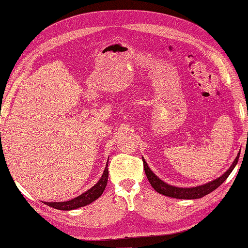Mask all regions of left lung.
Listing matches in <instances>:
<instances>
[{
	"instance_id": "1",
	"label": "left lung",
	"mask_w": 248,
	"mask_h": 248,
	"mask_svg": "<svg viewBox=\"0 0 248 248\" xmlns=\"http://www.w3.org/2000/svg\"><path fill=\"white\" fill-rule=\"evenodd\" d=\"M239 156H240V154H238V155H236L235 160L232 163V165L228 168V170L225 173H223V175L219 178L215 179V180H213L211 182H208L205 184H202V186H195V187H177V186H170V184H167L164 181H162L159 177L155 175L154 171L150 170L148 164L146 163L144 157H143V162H144V168H145L146 176H147V178H148L151 186L154 187L157 193L164 195V196L178 198V199H197V198H202V197L205 196V195H208L211 192H213L214 189H217L220 186V184H222L226 180V179L228 178L231 171L233 170L235 165L238 164Z\"/></svg>"
}]
</instances>
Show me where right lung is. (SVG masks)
<instances>
[{
    "mask_svg": "<svg viewBox=\"0 0 248 248\" xmlns=\"http://www.w3.org/2000/svg\"><path fill=\"white\" fill-rule=\"evenodd\" d=\"M108 164H107V166H105L103 175L101 178H100V180L96 184H94L92 188H89L88 191H86L85 193L81 194L80 196H78L71 200H68V202H45V203L48 204L49 207H52L54 209H59V210H64V211H68V210H75V209L81 208V207H84V205L92 203L93 202H94V200L101 196L105 186H107L108 179Z\"/></svg>",
    "mask_w": 248,
    "mask_h": 248,
    "instance_id": "1",
    "label": "right lung"
}]
</instances>
